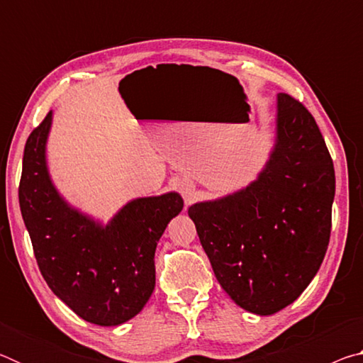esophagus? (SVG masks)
<instances>
[{"mask_svg":"<svg viewBox=\"0 0 363 363\" xmlns=\"http://www.w3.org/2000/svg\"><path fill=\"white\" fill-rule=\"evenodd\" d=\"M179 192L182 195L186 205H190L195 199V184L189 179H184L179 182Z\"/></svg>","mask_w":363,"mask_h":363,"instance_id":"esophagus-1","label":"esophagus"}]
</instances>
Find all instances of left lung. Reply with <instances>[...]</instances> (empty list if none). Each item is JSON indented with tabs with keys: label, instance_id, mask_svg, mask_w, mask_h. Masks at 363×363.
Returning a JSON list of instances; mask_svg holds the SVG:
<instances>
[{
	"label": "left lung",
	"instance_id": "8db88e82",
	"mask_svg": "<svg viewBox=\"0 0 363 363\" xmlns=\"http://www.w3.org/2000/svg\"><path fill=\"white\" fill-rule=\"evenodd\" d=\"M335 168L314 116L277 94L275 143L253 182L189 208L214 275L233 303L272 315L299 298L327 253Z\"/></svg>",
	"mask_w": 363,
	"mask_h": 363
}]
</instances>
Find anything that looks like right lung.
<instances>
[{
  "mask_svg": "<svg viewBox=\"0 0 363 363\" xmlns=\"http://www.w3.org/2000/svg\"><path fill=\"white\" fill-rule=\"evenodd\" d=\"M52 112L27 139L19 203L48 286L86 322L116 327L138 315L155 288V250L182 211L177 192L134 199L107 224L72 206L54 186L46 144Z\"/></svg>",
  "mask_w": 363,
  "mask_h": 363,
  "instance_id": "add662e5",
  "label": "right lung"
}]
</instances>
